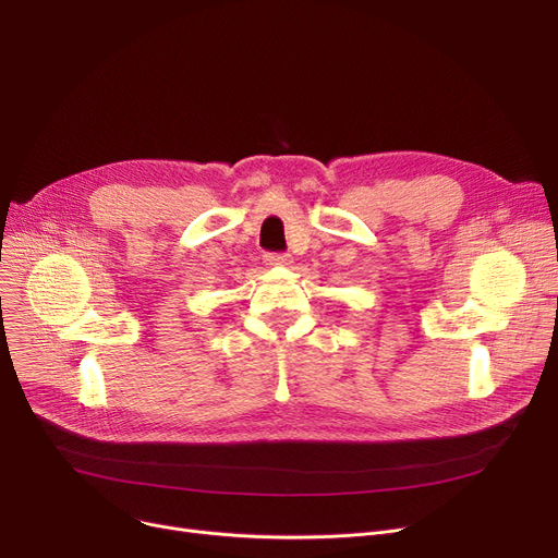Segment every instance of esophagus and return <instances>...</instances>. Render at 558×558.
<instances>
[{"mask_svg":"<svg viewBox=\"0 0 558 558\" xmlns=\"http://www.w3.org/2000/svg\"><path fill=\"white\" fill-rule=\"evenodd\" d=\"M264 262L271 264V267H287V264H291V255L289 253H267L264 255Z\"/></svg>","mask_w":558,"mask_h":558,"instance_id":"obj_1","label":"esophagus"}]
</instances>
